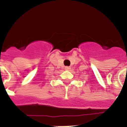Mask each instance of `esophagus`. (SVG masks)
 I'll return each instance as SVG.
<instances>
[{
  "label": "esophagus",
  "mask_w": 127,
  "mask_h": 127,
  "mask_svg": "<svg viewBox=\"0 0 127 127\" xmlns=\"http://www.w3.org/2000/svg\"><path fill=\"white\" fill-rule=\"evenodd\" d=\"M65 69L67 70H70V67H69V66H66Z\"/></svg>",
  "instance_id": "esophagus-1"
}]
</instances>
